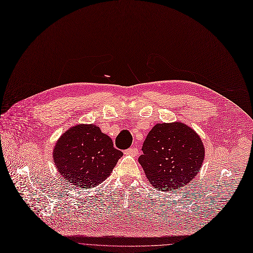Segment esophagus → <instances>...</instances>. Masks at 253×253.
<instances>
[{
    "instance_id": "obj_1",
    "label": "esophagus",
    "mask_w": 253,
    "mask_h": 253,
    "mask_svg": "<svg viewBox=\"0 0 253 253\" xmlns=\"http://www.w3.org/2000/svg\"><path fill=\"white\" fill-rule=\"evenodd\" d=\"M124 153L127 154V155L136 156L138 154V150H137L136 147H132V148H129V149H127V150H125Z\"/></svg>"
}]
</instances>
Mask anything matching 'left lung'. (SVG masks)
<instances>
[{
  "instance_id": "obj_1",
  "label": "left lung",
  "mask_w": 253,
  "mask_h": 253,
  "mask_svg": "<svg viewBox=\"0 0 253 253\" xmlns=\"http://www.w3.org/2000/svg\"><path fill=\"white\" fill-rule=\"evenodd\" d=\"M138 157L147 178L156 190L179 189L200 171L204 158L201 138L176 122L156 124L148 133Z\"/></svg>"
}]
</instances>
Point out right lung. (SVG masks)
Instances as JSON below:
<instances>
[{"label": "right lung", "instance_id": "1", "mask_svg": "<svg viewBox=\"0 0 253 253\" xmlns=\"http://www.w3.org/2000/svg\"><path fill=\"white\" fill-rule=\"evenodd\" d=\"M123 155L96 125H77L65 131L53 151L57 170L78 189L91 188L107 178Z\"/></svg>", "mask_w": 253, "mask_h": 253}]
</instances>
